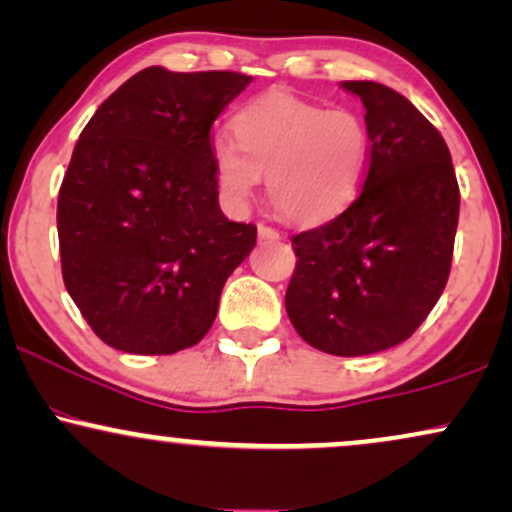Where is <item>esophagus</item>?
Returning a JSON list of instances; mask_svg holds the SVG:
<instances>
[{
    "label": "esophagus",
    "instance_id": "esophagus-1",
    "mask_svg": "<svg viewBox=\"0 0 512 512\" xmlns=\"http://www.w3.org/2000/svg\"><path fill=\"white\" fill-rule=\"evenodd\" d=\"M257 236H260L262 241H278V238H281V234L267 224H257Z\"/></svg>",
    "mask_w": 512,
    "mask_h": 512
}]
</instances>
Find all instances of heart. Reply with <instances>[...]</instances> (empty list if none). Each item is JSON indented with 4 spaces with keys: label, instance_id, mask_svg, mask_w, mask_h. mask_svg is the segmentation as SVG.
I'll use <instances>...</instances> for the list:
<instances>
[{
    "label": "heart",
    "instance_id": "b5f03b06",
    "mask_svg": "<svg viewBox=\"0 0 512 512\" xmlns=\"http://www.w3.org/2000/svg\"><path fill=\"white\" fill-rule=\"evenodd\" d=\"M236 141L219 137L212 163L236 208L267 177L271 205L295 224H323L357 198L371 163V132L359 113L274 92L234 118Z\"/></svg>",
    "mask_w": 512,
    "mask_h": 512
}]
</instances>
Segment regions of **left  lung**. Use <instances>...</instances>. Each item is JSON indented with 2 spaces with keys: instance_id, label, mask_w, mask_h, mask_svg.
<instances>
[{
  "instance_id": "left-lung-1",
  "label": "left lung",
  "mask_w": 512,
  "mask_h": 512,
  "mask_svg": "<svg viewBox=\"0 0 512 512\" xmlns=\"http://www.w3.org/2000/svg\"><path fill=\"white\" fill-rule=\"evenodd\" d=\"M366 108L364 189L331 222L293 236L286 312L309 345L364 357L409 340L449 281L461 191L437 127L378 82H342Z\"/></svg>"
}]
</instances>
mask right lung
Returning <instances> with one entry per match:
<instances>
[{"instance_id":"add662e5","label":"right lung","mask_w":512,"mask_h":512,"mask_svg":"<svg viewBox=\"0 0 512 512\" xmlns=\"http://www.w3.org/2000/svg\"><path fill=\"white\" fill-rule=\"evenodd\" d=\"M252 82L151 66L101 103L58 191L66 290L99 338L174 354L205 338L257 226L219 210L212 122Z\"/></svg>"}]
</instances>
